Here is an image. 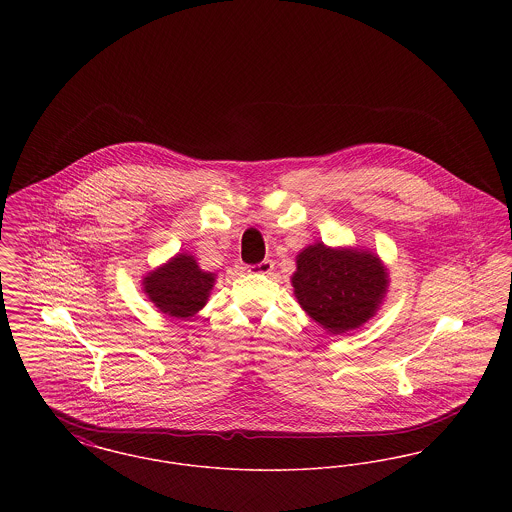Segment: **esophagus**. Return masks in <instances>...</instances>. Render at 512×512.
Here are the masks:
<instances>
[{
    "label": "esophagus",
    "mask_w": 512,
    "mask_h": 512,
    "mask_svg": "<svg viewBox=\"0 0 512 512\" xmlns=\"http://www.w3.org/2000/svg\"><path fill=\"white\" fill-rule=\"evenodd\" d=\"M272 268H274V263L270 259H265V261H261L257 265H249L247 272H251V274H268Z\"/></svg>",
    "instance_id": "1"
}]
</instances>
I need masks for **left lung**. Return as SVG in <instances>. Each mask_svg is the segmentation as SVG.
<instances>
[{
	"label": "left lung",
	"mask_w": 512,
	"mask_h": 512,
	"mask_svg": "<svg viewBox=\"0 0 512 512\" xmlns=\"http://www.w3.org/2000/svg\"><path fill=\"white\" fill-rule=\"evenodd\" d=\"M292 284L309 317L328 332L343 334L374 317L388 274L372 253L315 244L297 255Z\"/></svg>",
	"instance_id": "8db88e82"
}]
</instances>
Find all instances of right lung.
Wrapping results in <instances>:
<instances>
[{
	"label": "right lung",
	"instance_id": "1",
	"mask_svg": "<svg viewBox=\"0 0 512 512\" xmlns=\"http://www.w3.org/2000/svg\"><path fill=\"white\" fill-rule=\"evenodd\" d=\"M215 284V276L197 267L192 255H176L144 278L147 297L161 313L186 318L195 315Z\"/></svg>",
	"mask_w": 512,
	"mask_h": 512
}]
</instances>
